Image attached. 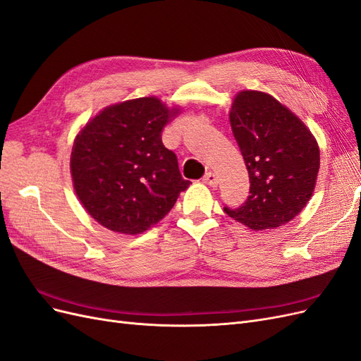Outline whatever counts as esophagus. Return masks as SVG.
I'll return each mask as SVG.
<instances>
[{"mask_svg":"<svg viewBox=\"0 0 361 361\" xmlns=\"http://www.w3.org/2000/svg\"><path fill=\"white\" fill-rule=\"evenodd\" d=\"M203 182L209 185V187H214V188H215L216 185H218V178H216V174H215L214 171L206 173V176L203 178Z\"/></svg>","mask_w":361,"mask_h":361,"instance_id":"34e87169","label":"esophagus"}]
</instances>
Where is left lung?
Here are the masks:
<instances>
[{
  "instance_id": "8db88e82",
  "label": "left lung",
  "mask_w": 361,
  "mask_h": 361,
  "mask_svg": "<svg viewBox=\"0 0 361 361\" xmlns=\"http://www.w3.org/2000/svg\"><path fill=\"white\" fill-rule=\"evenodd\" d=\"M231 125L250 178V195L228 216L251 231L288 224L312 199L319 173V146L310 129L274 96L241 90Z\"/></svg>"
}]
</instances>
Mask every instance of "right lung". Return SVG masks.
Listing matches in <instances>:
<instances>
[{
  "instance_id": "obj_1",
  "label": "right lung",
  "mask_w": 361,
  "mask_h": 361,
  "mask_svg": "<svg viewBox=\"0 0 361 361\" xmlns=\"http://www.w3.org/2000/svg\"><path fill=\"white\" fill-rule=\"evenodd\" d=\"M180 113L157 96L105 106L76 134L71 176L76 197L108 231L138 235L166 216L190 187L161 130Z\"/></svg>"
}]
</instances>
